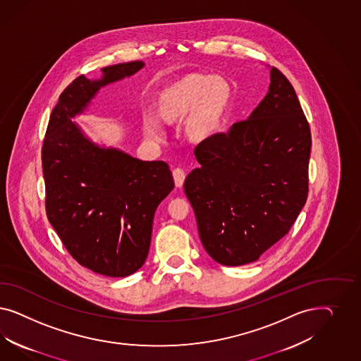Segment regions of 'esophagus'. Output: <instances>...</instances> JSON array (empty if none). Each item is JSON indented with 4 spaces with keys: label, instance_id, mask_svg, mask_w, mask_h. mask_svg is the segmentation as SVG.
I'll return each instance as SVG.
<instances>
[{
    "label": "esophagus",
    "instance_id": "esophagus-1",
    "mask_svg": "<svg viewBox=\"0 0 361 361\" xmlns=\"http://www.w3.org/2000/svg\"><path fill=\"white\" fill-rule=\"evenodd\" d=\"M173 178H175L176 186L181 188L185 180V172L181 168H176L173 169Z\"/></svg>",
    "mask_w": 361,
    "mask_h": 361
}]
</instances>
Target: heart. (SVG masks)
<instances>
[{
  "instance_id": "obj_1",
  "label": "heart",
  "mask_w": 361,
  "mask_h": 361,
  "mask_svg": "<svg viewBox=\"0 0 361 361\" xmlns=\"http://www.w3.org/2000/svg\"><path fill=\"white\" fill-rule=\"evenodd\" d=\"M229 100V87L219 78L192 74L166 88L160 99V112L165 119H177L192 111L185 121L192 139H204L214 131ZM145 133L156 142L164 136L160 121L149 116Z\"/></svg>"
}]
</instances>
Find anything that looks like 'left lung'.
I'll use <instances>...</instances> for the list:
<instances>
[{"instance_id":"8db88e82","label":"left lung","mask_w":361,"mask_h":361,"mask_svg":"<svg viewBox=\"0 0 361 361\" xmlns=\"http://www.w3.org/2000/svg\"><path fill=\"white\" fill-rule=\"evenodd\" d=\"M311 132L283 74L246 121L200 142L184 190L201 242L216 262L252 263L284 237L308 193Z\"/></svg>"}]
</instances>
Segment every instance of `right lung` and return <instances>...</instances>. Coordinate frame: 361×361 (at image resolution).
<instances>
[{
	"label": "right lung",
	"mask_w": 361,
	"mask_h": 361,
	"mask_svg": "<svg viewBox=\"0 0 361 361\" xmlns=\"http://www.w3.org/2000/svg\"><path fill=\"white\" fill-rule=\"evenodd\" d=\"M144 67L109 66L100 79L78 77L61 94L42 147L46 213L67 252L94 273L137 271L149 252L154 212L175 188L165 161H142L87 137L73 119L99 90Z\"/></svg>",
	"instance_id": "add662e5"
}]
</instances>
